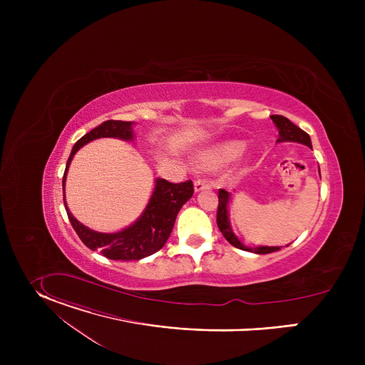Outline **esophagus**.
I'll list each match as a JSON object with an SVG mask.
<instances>
[{
  "instance_id": "34e87169",
  "label": "esophagus",
  "mask_w": 365,
  "mask_h": 365,
  "mask_svg": "<svg viewBox=\"0 0 365 365\" xmlns=\"http://www.w3.org/2000/svg\"><path fill=\"white\" fill-rule=\"evenodd\" d=\"M211 187H212V185H211L210 180H206V179L195 180V190L196 192H200V190H205V189H211Z\"/></svg>"
}]
</instances>
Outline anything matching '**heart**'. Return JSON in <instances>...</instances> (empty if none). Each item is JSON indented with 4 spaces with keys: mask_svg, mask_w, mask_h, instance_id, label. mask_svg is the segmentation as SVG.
<instances>
[{
    "mask_svg": "<svg viewBox=\"0 0 365 365\" xmlns=\"http://www.w3.org/2000/svg\"><path fill=\"white\" fill-rule=\"evenodd\" d=\"M244 151V144L240 141H228L211 148L200 155V162L206 168H217L237 160Z\"/></svg>",
    "mask_w": 365,
    "mask_h": 365,
    "instance_id": "obj_1",
    "label": "heart"
}]
</instances>
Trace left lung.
I'll return each mask as SVG.
<instances>
[{
    "instance_id": "1",
    "label": "left lung",
    "mask_w": 365,
    "mask_h": 365,
    "mask_svg": "<svg viewBox=\"0 0 365 365\" xmlns=\"http://www.w3.org/2000/svg\"><path fill=\"white\" fill-rule=\"evenodd\" d=\"M272 120L276 124V127L279 128V140L277 141H296V143H302V144H304V145L312 148V143H310L309 134L304 133L297 125H294L289 118H286L283 115H272ZM228 200H230V193L227 190H224V189H220L218 190L217 224H218L220 231L222 232V235L225 237V240L230 244H232L234 247H237L240 250L255 252V254H269V252H274V251L280 250V247H257V248H250V247H245L244 244H241V241L234 235V232H232V230L230 227L228 210H227Z\"/></svg>"
}]
</instances>
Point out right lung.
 I'll return each mask as SVG.
<instances>
[{"label":"right lung","instance_id":"add662e5","mask_svg":"<svg viewBox=\"0 0 365 365\" xmlns=\"http://www.w3.org/2000/svg\"><path fill=\"white\" fill-rule=\"evenodd\" d=\"M101 137H118L123 140H131V123L115 120L103 121L101 125L95 127L76 141L68 159L63 175V202L65 180L72 158L82 145ZM192 180L172 183L166 179H158L155 180L153 196L143 215L131 227L115 234H102L86 228L78 220L73 218V215L68 210L66 203L65 207L73 230L88 248L99 250V252L103 257H107L110 259H123V262H128V259H140L148 257L163 248L168 238L170 237L180 207L192 197Z\"/></svg>","mask_w":365,"mask_h":365}]
</instances>
